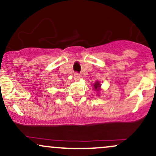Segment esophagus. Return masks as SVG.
<instances>
[{
    "mask_svg": "<svg viewBox=\"0 0 156 156\" xmlns=\"http://www.w3.org/2000/svg\"><path fill=\"white\" fill-rule=\"evenodd\" d=\"M74 79L76 81L80 79V75L78 73H75V76H74Z\"/></svg>",
    "mask_w": 156,
    "mask_h": 156,
    "instance_id": "esophagus-1",
    "label": "esophagus"
}]
</instances>
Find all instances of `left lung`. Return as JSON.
Here are the masks:
<instances>
[{
    "label": "left lung",
    "instance_id": "1",
    "mask_svg": "<svg viewBox=\"0 0 156 156\" xmlns=\"http://www.w3.org/2000/svg\"><path fill=\"white\" fill-rule=\"evenodd\" d=\"M101 83H100L99 81H96L95 83L94 84V90L97 91V92H99L101 90Z\"/></svg>",
    "mask_w": 156,
    "mask_h": 156
}]
</instances>
